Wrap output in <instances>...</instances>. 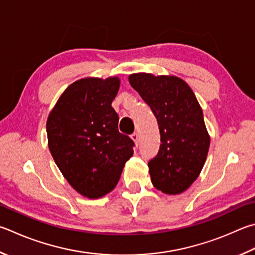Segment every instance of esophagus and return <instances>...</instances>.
Returning <instances> with one entry per match:
<instances>
[{"label": "esophagus", "instance_id": "1", "mask_svg": "<svg viewBox=\"0 0 255 255\" xmlns=\"http://www.w3.org/2000/svg\"><path fill=\"white\" fill-rule=\"evenodd\" d=\"M131 139L136 142V145H138V142H139V135L137 132H133L131 135Z\"/></svg>", "mask_w": 255, "mask_h": 255}]
</instances>
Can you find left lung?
<instances>
[{"mask_svg":"<svg viewBox=\"0 0 255 255\" xmlns=\"http://www.w3.org/2000/svg\"><path fill=\"white\" fill-rule=\"evenodd\" d=\"M129 82L158 124L161 143L148 161L151 183L169 195L183 193L200 175L210 147L201 106L179 78L135 73Z\"/></svg>","mask_w":255,"mask_h":255,"instance_id":"obj_1","label":"left lung"}]
</instances>
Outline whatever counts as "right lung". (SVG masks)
Returning <instances> with one entry per match:
<instances>
[{
  "instance_id": "1",
  "label": "right lung",
  "mask_w": 255,
  "mask_h": 255,
  "mask_svg": "<svg viewBox=\"0 0 255 255\" xmlns=\"http://www.w3.org/2000/svg\"><path fill=\"white\" fill-rule=\"evenodd\" d=\"M118 78L81 79L69 86L47 122L49 149L69 184L98 198L118 184L135 142L118 130L112 103Z\"/></svg>"
}]
</instances>
